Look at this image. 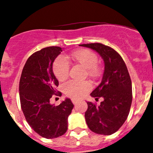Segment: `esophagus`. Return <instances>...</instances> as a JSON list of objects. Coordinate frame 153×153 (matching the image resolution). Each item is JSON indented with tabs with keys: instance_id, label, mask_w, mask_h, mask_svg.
<instances>
[{
	"instance_id": "1",
	"label": "esophagus",
	"mask_w": 153,
	"mask_h": 153,
	"mask_svg": "<svg viewBox=\"0 0 153 153\" xmlns=\"http://www.w3.org/2000/svg\"><path fill=\"white\" fill-rule=\"evenodd\" d=\"M72 102H73L74 105H75V104H76L77 102H78V100H75V99H73V100H72Z\"/></svg>"
}]
</instances>
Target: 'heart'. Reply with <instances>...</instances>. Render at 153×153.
Segmentation results:
<instances>
[{
  "label": "heart",
  "instance_id": "b5f03b06",
  "mask_svg": "<svg viewBox=\"0 0 153 153\" xmlns=\"http://www.w3.org/2000/svg\"><path fill=\"white\" fill-rule=\"evenodd\" d=\"M73 59L79 63L83 68L87 69L88 75L97 77L99 75V70L97 66L98 57L93 51L88 49H83L75 51L72 55ZM53 71L55 76L60 81H63L69 75L70 63L66 58L59 56L56 59L53 65ZM91 88L89 82H77L70 80L63 85L64 93L68 97L73 99H79Z\"/></svg>",
  "mask_w": 153,
  "mask_h": 153
}]
</instances>
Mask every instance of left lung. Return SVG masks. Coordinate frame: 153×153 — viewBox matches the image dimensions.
Masks as SVG:
<instances>
[{
	"instance_id": "left-lung-1",
	"label": "left lung",
	"mask_w": 153,
	"mask_h": 153,
	"mask_svg": "<svg viewBox=\"0 0 153 153\" xmlns=\"http://www.w3.org/2000/svg\"><path fill=\"white\" fill-rule=\"evenodd\" d=\"M101 56L105 70L100 84L91 94L100 105L87 102L85 118L88 127L96 134L111 135L123 126L128 117L132 102V85L128 69L120 55L113 48L102 43L81 44Z\"/></svg>"
}]
</instances>
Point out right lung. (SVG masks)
Here are the masks:
<instances>
[{"instance_id":"add662e5","label":"right lung","mask_w":153,"mask_h":153,"mask_svg":"<svg viewBox=\"0 0 153 153\" xmlns=\"http://www.w3.org/2000/svg\"><path fill=\"white\" fill-rule=\"evenodd\" d=\"M63 48L49 46L32 54L27 60L19 81L21 107L27 122L42 137L53 139L68 130V116L74 105L66 98L55 106L50 103L56 93L59 81L53 72V63Z\"/></svg>"}]
</instances>
